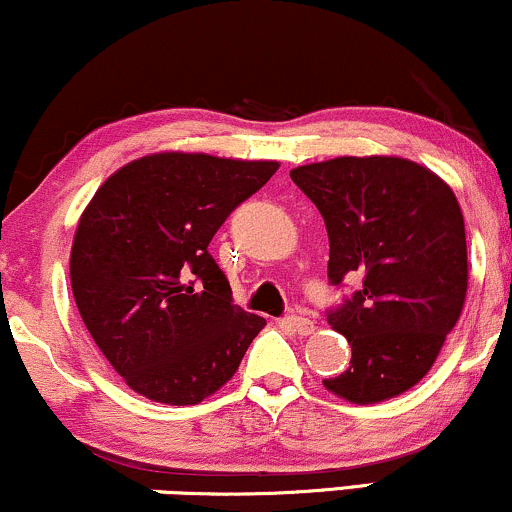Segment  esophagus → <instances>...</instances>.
I'll return each mask as SVG.
<instances>
[{
    "label": "esophagus",
    "instance_id": "esophagus-1",
    "mask_svg": "<svg viewBox=\"0 0 512 512\" xmlns=\"http://www.w3.org/2000/svg\"><path fill=\"white\" fill-rule=\"evenodd\" d=\"M280 323H282V328L292 330V333H297V335H311L316 330L314 321H309V318H304V316H287V318H282Z\"/></svg>",
    "mask_w": 512,
    "mask_h": 512
}]
</instances>
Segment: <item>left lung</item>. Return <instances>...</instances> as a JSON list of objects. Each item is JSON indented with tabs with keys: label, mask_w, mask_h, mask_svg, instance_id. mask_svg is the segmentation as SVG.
<instances>
[{
	"label": "left lung",
	"mask_w": 512,
	"mask_h": 512,
	"mask_svg": "<svg viewBox=\"0 0 512 512\" xmlns=\"http://www.w3.org/2000/svg\"><path fill=\"white\" fill-rule=\"evenodd\" d=\"M290 177L326 222L330 282L362 275V287L328 311L352 362L323 386L354 405L402 395L429 374L465 306L458 198L429 167L395 155L311 162Z\"/></svg>",
	"instance_id": "1"
}]
</instances>
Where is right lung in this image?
Returning <instances> with one entry per match:
<instances>
[{
    "label": "right lung",
    "instance_id": "right-lung-1",
    "mask_svg": "<svg viewBox=\"0 0 512 512\" xmlns=\"http://www.w3.org/2000/svg\"><path fill=\"white\" fill-rule=\"evenodd\" d=\"M278 167L170 150L131 160L90 198L71 246V290L90 338L143 398L206 400L266 326L232 304L208 244Z\"/></svg>",
    "mask_w": 512,
    "mask_h": 512
}]
</instances>
